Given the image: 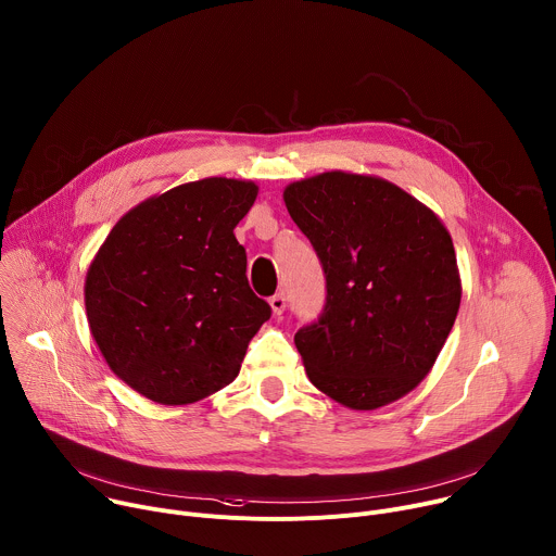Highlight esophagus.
Returning a JSON list of instances; mask_svg holds the SVG:
<instances>
[{
    "label": "esophagus",
    "instance_id": "1",
    "mask_svg": "<svg viewBox=\"0 0 556 556\" xmlns=\"http://www.w3.org/2000/svg\"><path fill=\"white\" fill-rule=\"evenodd\" d=\"M270 307H273V314L279 316L283 309H286V294L283 292H277L270 296Z\"/></svg>",
    "mask_w": 556,
    "mask_h": 556
}]
</instances>
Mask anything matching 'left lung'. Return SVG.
Masks as SVG:
<instances>
[{
  "instance_id": "obj_1",
  "label": "left lung",
  "mask_w": 556,
  "mask_h": 556,
  "mask_svg": "<svg viewBox=\"0 0 556 556\" xmlns=\"http://www.w3.org/2000/svg\"><path fill=\"white\" fill-rule=\"evenodd\" d=\"M326 273L319 321L294 345L309 382L371 412L431 371L459 309L455 249L440 217L382 178L326 172L283 191Z\"/></svg>"
}]
</instances>
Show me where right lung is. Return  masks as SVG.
<instances>
[{
  "label": "right lung",
  "instance_id": "obj_1",
  "mask_svg": "<svg viewBox=\"0 0 556 556\" xmlns=\"http://www.w3.org/2000/svg\"><path fill=\"white\" fill-rule=\"evenodd\" d=\"M257 191L232 178L174 187L127 211L92 260L90 332L110 369L144 399L191 405L219 391L270 319L232 232Z\"/></svg>",
  "mask_w": 556,
  "mask_h": 556
}]
</instances>
